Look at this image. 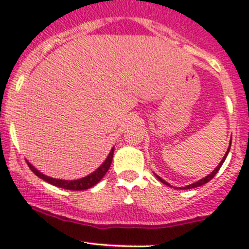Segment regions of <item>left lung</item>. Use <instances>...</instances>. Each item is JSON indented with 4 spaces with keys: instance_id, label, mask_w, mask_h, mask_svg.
Wrapping results in <instances>:
<instances>
[{
    "instance_id": "obj_1",
    "label": "left lung",
    "mask_w": 249,
    "mask_h": 249,
    "mask_svg": "<svg viewBox=\"0 0 249 249\" xmlns=\"http://www.w3.org/2000/svg\"><path fill=\"white\" fill-rule=\"evenodd\" d=\"M230 145H231V141H230V144H229V148H228L227 153H225V155H224V157H223L222 161H220V162H219V165H218V166H217V167H215V169H214V170H213V171H212V172H211V173H210V175H208V176H206V177H205V178H202V179L197 180V182L193 183V184H189V185H187V187H183V188H182V189H192V188H196V187H200V185H203V184H206V183H207V182H210V180H211V179H212V178H213V177H214V176H215V175H217V172H218V171H219L220 166H222V165H223V162H224V161H225V159H227V157H228V153H229V150H230ZM155 176H157V175H155ZM157 178H158V179H159V180H160V182H161V183H164V184H166V185H169V187H171V185H170V184H169V183H167V182H165V180H164V179H162V178H160V177H159V176H157Z\"/></svg>"
}]
</instances>
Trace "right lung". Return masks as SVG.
Returning <instances> with one entry per match:
<instances>
[{"label":"right lung","instance_id":"right-lung-1","mask_svg":"<svg viewBox=\"0 0 249 249\" xmlns=\"http://www.w3.org/2000/svg\"><path fill=\"white\" fill-rule=\"evenodd\" d=\"M113 153H114V148H112L108 157L106 158L104 164H102L96 171L90 173V175L87 176V177H83V178H79V179H74V180H64V179H56V178L48 177V176L43 175L42 172H39L38 170L35 169L29 161H27V165H29V167L31 169V171L34 172L35 175L38 176L39 178H42V179L46 180V182L50 183V184L55 185V187H59V188H62V189H67V190H85L94 187L95 184H97V183L102 179V177L106 175V172L108 171V169L110 167V164H112Z\"/></svg>","mask_w":249,"mask_h":249}]
</instances>
